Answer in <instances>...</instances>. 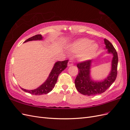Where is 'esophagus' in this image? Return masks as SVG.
<instances>
[{
  "label": "esophagus",
  "instance_id": "34e87169",
  "mask_svg": "<svg viewBox=\"0 0 130 130\" xmlns=\"http://www.w3.org/2000/svg\"><path fill=\"white\" fill-rule=\"evenodd\" d=\"M74 65V63H73L72 61L71 60H69V62H68V66H72Z\"/></svg>",
  "mask_w": 130,
  "mask_h": 130
}]
</instances>
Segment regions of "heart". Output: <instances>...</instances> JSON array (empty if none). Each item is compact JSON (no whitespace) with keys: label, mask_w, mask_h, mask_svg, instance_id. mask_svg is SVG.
Masks as SVG:
<instances>
[{"label":"heart","mask_w":130,"mask_h":130,"mask_svg":"<svg viewBox=\"0 0 130 130\" xmlns=\"http://www.w3.org/2000/svg\"><path fill=\"white\" fill-rule=\"evenodd\" d=\"M74 53H79L82 60H87L93 56L98 49V44L88 38H81L73 43L70 48Z\"/></svg>","instance_id":"heart-1"}]
</instances>
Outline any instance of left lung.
Here are the masks:
<instances>
[{"label":"left lung","instance_id":"left-lung-1","mask_svg":"<svg viewBox=\"0 0 130 130\" xmlns=\"http://www.w3.org/2000/svg\"><path fill=\"white\" fill-rule=\"evenodd\" d=\"M106 49L109 53H112V68L110 74L102 82H94L91 79L89 73L91 60H87L77 64L78 74L75 80V87L80 93L87 95H95L106 91L115 80L118 74V56L114 46L108 39L104 38Z\"/></svg>","mask_w":130,"mask_h":130}]
</instances>
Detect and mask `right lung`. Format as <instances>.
Returning a JSON list of instances; mask_svg holds the SVG:
<instances>
[{
	"label": "right lung",
	"instance_id": "right-lung-1",
	"mask_svg": "<svg viewBox=\"0 0 130 130\" xmlns=\"http://www.w3.org/2000/svg\"><path fill=\"white\" fill-rule=\"evenodd\" d=\"M41 39H42V35H37L32 37L31 38H29L27 40H26L24 42ZM68 60H66L62 61L56 62L55 64L54 67H53L47 79H46L44 84H43L38 88L30 91L21 88L22 90L33 95H42L48 93L49 92L52 91L53 88L54 87L56 83L57 82L59 75L63 70H64L68 66Z\"/></svg>",
	"mask_w": 130,
	"mask_h": 130
}]
</instances>
